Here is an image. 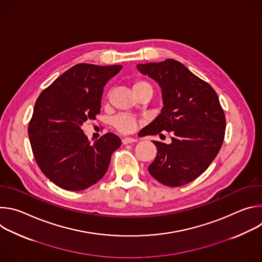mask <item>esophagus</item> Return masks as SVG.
<instances>
[{"label": "esophagus", "instance_id": "1", "mask_svg": "<svg viewBox=\"0 0 262 262\" xmlns=\"http://www.w3.org/2000/svg\"><path fill=\"white\" fill-rule=\"evenodd\" d=\"M137 141H138V139H136V138H130V137H126V138L122 139V143H123L124 145L129 144V143H134V142H137Z\"/></svg>", "mask_w": 262, "mask_h": 262}]
</instances>
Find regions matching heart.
Returning a JSON list of instances; mask_svg holds the SVG:
<instances>
[{"label": "heart", "mask_w": 262, "mask_h": 262, "mask_svg": "<svg viewBox=\"0 0 262 262\" xmlns=\"http://www.w3.org/2000/svg\"><path fill=\"white\" fill-rule=\"evenodd\" d=\"M145 86H150V84L147 83L146 81H136L133 85V90L136 93L141 88H143ZM112 124H113V126L118 132H120L122 134H129V133H132L136 129L137 124H138V119L133 115L121 114V115L116 116L113 119V121H112Z\"/></svg>", "instance_id": "obj_1"}]
</instances>
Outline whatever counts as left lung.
Instances as JSON below:
<instances>
[{"label":"left lung","instance_id":"8db88e82","mask_svg":"<svg viewBox=\"0 0 262 262\" xmlns=\"http://www.w3.org/2000/svg\"><path fill=\"white\" fill-rule=\"evenodd\" d=\"M138 70L162 88L161 114L145 127L144 135L172 133V143L154 141L158 154L149 173L168 186H180L200 176L222 147L226 119L212 87L182 63L167 59L138 64Z\"/></svg>","mask_w":262,"mask_h":262}]
</instances>
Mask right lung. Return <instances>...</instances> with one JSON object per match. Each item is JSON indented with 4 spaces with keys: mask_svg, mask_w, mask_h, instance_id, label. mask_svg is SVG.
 <instances>
[{
    "mask_svg": "<svg viewBox=\"0 0 262 262\" xmlns=\"http://www.w3.org/2000/svg\"><path fill=\"white\" fill-rule=\"evenodd\" d=\"M121 65L72 66L36 100L28 135L37 165L56 185L82 191L105 174L111 157L121 145L107 133L90 144L82 125L100 113L103 87Z\"/></svg>",
    "mask_w": 262,
    "mask_h": 262,
    "instance_id": "right-lung-1",
    "label": "right lung"
}]
</instances>
